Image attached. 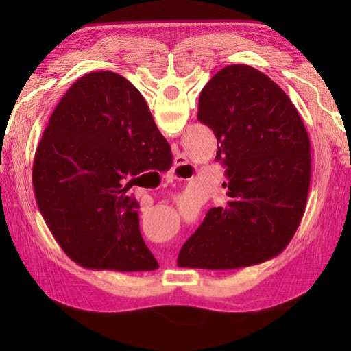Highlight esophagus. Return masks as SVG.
Instances as JSON below:
<instances>
[{
    "mask_svg": "<svg viewBox=\"0 0 351 351\" xmlns=\"http://www.w3.org/2000/svg\"><path fill=\"white\" fill-rule=\"evenodd\" d=\"M189 167V160L187 156L184 155H178L175 158V166L171 169L169 173L166 175L167 181H173V180H184L185 178V171H187Z\"/></svg>",
    "mask_w": 351,
    "mask_h": 351,
    "instance_id": "esophagus-1",
    "label": "esophagus"
}]
</instances>
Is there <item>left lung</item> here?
Instances as JSON below:
<instances>
[{"instance_id": "left-lung-1", "label": "left lung", "mask_w": 351, "mask_h": 351, "mask_svg": "<svg viewBox=\"0 0 351 351\" xmlns=\"http://www.w3.org/2000/svg\"><path fill=\"white\" fill-rule=\"evenodd\" d=\"M197 119L217 138L230 200L206 213L178 265L234 270L279 255L309 195L311 141L299 111L265 73L229 64L204 87Z\"/></svg>"}]
</instances>
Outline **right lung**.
<instances>
[{"mask_svg":"<svg viewBox=\"0 0 351 351\" xmlns=\"http://www.w3.org/2000/svg\"><path fill=\"white\" fill-rule=\"evenodd\" d=\"M160 158L170 169L167 140L128 80L102 71L71 86L37 146L33 187L45 223L73 263L92 270L158 268L128 190Z\"/></svg>","mask_w":351,"mask_h":351,"instance_id":"add662e5","label":"right lung"}]
</instances>
